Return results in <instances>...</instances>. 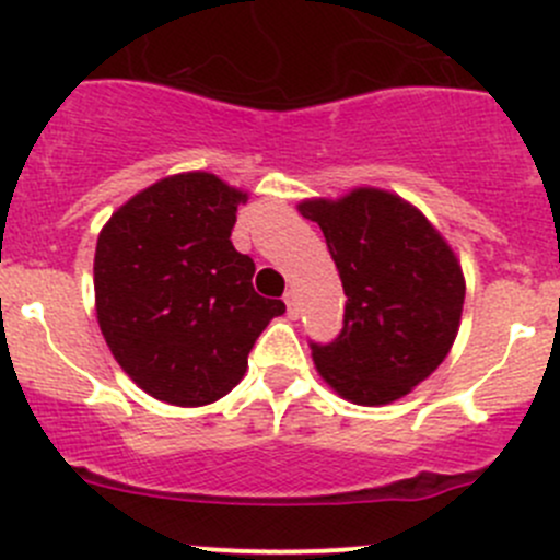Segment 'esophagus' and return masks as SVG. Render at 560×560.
<instances>
[{
    "label": "esophagus",
    "instance_id": "34e87169",
    "mask_svg": "<svg viewBox=\"0 0 560 560\" xmlns=\"http://www.w3.org/2000/svg\"><path fill=\"white\" fill-rule=\"evenodd\" d=\"M284 303H287V314H290V316L301 314V301H298V292L295 290H287L284 292Z\"/></svg>",
    "mask_w": 560,
    "mask_h": 560
}]
</instances>
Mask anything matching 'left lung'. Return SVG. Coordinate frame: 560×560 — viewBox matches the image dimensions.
<instances>
[{"instance_id": "left-lung-1", "label": "left lung", "mask_w": 560, "mask_h": 560, "mask_svg": "<svg viewBox=\"0 0 560 560\" xmlns=\"http://www.w3.org/2000/svg\"><path fill=\"white\" fill-rule=\"evenodd\" d=\"M341 276L347 308L330 343H314L322 380L341 398L382 406L404 398L447 358L460 325L466 281L439 230L398 195L349 191L303 200Z\"/></svg>"}]
</instances>
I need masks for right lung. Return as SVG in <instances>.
<instances>
[{"label":"right lung","instance_id":"add662e5","mask_svg":"<svg viewBox=\"0 0 560 560\" xmlns=\"http://www.w3.org/2000/svg\"><path fill=\"white\" fill-rule=\"evenodd\" d=\"M246 191L213 173L156 180L124 202L94 254L97 322L129 380L156 400L206 406L246 374L284 303L254 292L230 233Z\"/></svg>","mask_w":560,"mask_h":560}]
</instances>
